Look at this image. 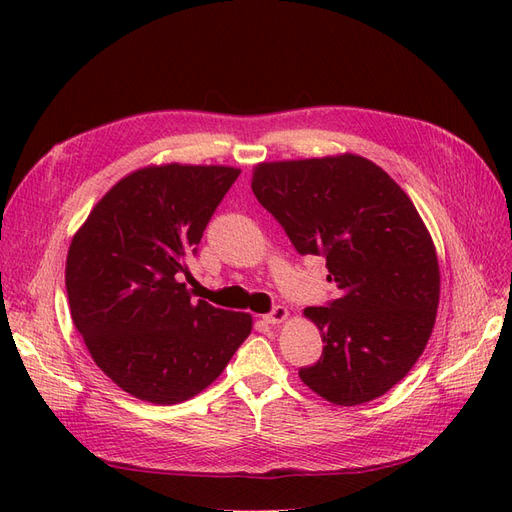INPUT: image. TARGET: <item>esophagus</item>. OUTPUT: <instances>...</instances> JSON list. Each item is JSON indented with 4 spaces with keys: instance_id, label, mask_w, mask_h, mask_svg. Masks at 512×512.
<instances>
[{
    "instance_id": "34e87169",
    "label": "esophagus",
    "mask_w": 512,
    "mask_h": 512,
    "mask_svg": "<svg viewBox=\"0 0 512 512\" xmlns=\"http://www.w3.org/2000/svg\"><path fill=\"white\" fill-rule=\"evenodd\" d=\"M288 316H290L288 309L282 307V305H277L271 314L265 316V322H267V324H280V322H284Z\"/></svg>"
}]
</instances>
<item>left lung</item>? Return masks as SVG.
<instances>
[{
  "mask_svg": "<svg viewBox=\"0 0 512 512\" xmlns=\"http://www.w3.org/2000/svg\"><path fill=\"white\" fill-rule=\"evenodd\" d=\"M258 203L299 254H322L339 297L305 307L324 342L299 378L335 406H359L408 376L440 303L436 245L408 194L363 156L260 162Z\"/></svg>",
  "mask_w": 512,
  "mask_h": 512,
  "instance_id": "left-lung-1",
  "label": "left lung"
}]
</instances>
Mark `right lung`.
Returning a JSON list of instances; mask_svg holds the SVG:
<instances>
[{
    "instance_id": "right-lung-1",
    "label": "right lung",
    "mask_w": 512,
    "mask_h": 512,
    "mask_svg": "<svg viewBox=\"0 0 512 512\" xmlns=\"http://www.w3.org/2000/svg\"><path fill=\"white\" fill-rule=\"evenodd\" d=\"M239 173L177 162L138 168L74 232L66 258L72 322L94 363L136 399H192L252 333L250 314L194 303L179 282Z\"/></svg>"
}]
</instances>
